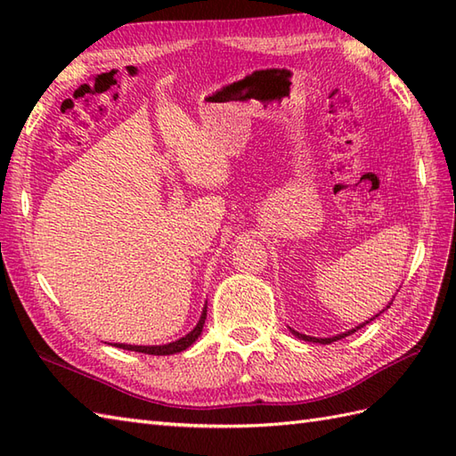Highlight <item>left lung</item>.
<instances>
[{
    "label": "left lung",
    "mask_w": 456,
    "mask_h": 456,
    "mask_svg": "<svg viewBox=\"0 0 456 456\" xmlns=\"http://www.w3.org/2000/svg\"><path fill=\"white\" fill-rule=\"evenodd\" d=\"M390 307V305H388ZM374 319V317H372ZM370 319V322H372ZM370 322H366V323H370ZM362 327V325H361ZM361 327H356V329H361ZM356 329H353V331H346V333H343V335H337V337H331V338H315V337H309V335H302V333H296L294 331V335H297L299 338H304V341H312V343H323V345H329V343H333V341H338V338H343V337H346V335H351V333H354Z\"/></svg>",
    "instance_id": "8db88e82"
}]
</instances>
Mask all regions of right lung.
<instances>
[{
	"label": "right lung",
	"instance_id": "add662e5",
	"mask_svg": "<svg viewBox=\"0 0 456 456\" xmlns=\"http://www.w3.org/2000/svg\"><path fill=\"white\" fill-rule=\"evenodd\" d=\"M206 317H208V307H203V314H201V317H200L198 325L193 327V331H190L186 337H182V338H178V341L168 343V345H160V346H139V345H121V343H115V346L127 348V351H134V353L157 354V356L182 353V351H186V348L201 335V329H203V325H206Z\"/></svg>",
	"mask_w": 456,
	"mask_h": 456
}]
</instances>
